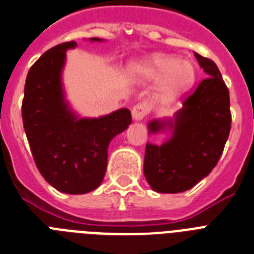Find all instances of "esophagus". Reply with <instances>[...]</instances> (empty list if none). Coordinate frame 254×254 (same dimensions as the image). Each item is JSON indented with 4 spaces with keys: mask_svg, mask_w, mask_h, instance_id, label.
I'll return each instance as SVG.
<instances>
[{
    "mask_svg": "<svg viewBox=\"0 0 254 254\" xmlns=\"http://www.w3.org/2000/svg\"><path fill=\"white\" fill-rule=\"evenodd\" d=\"M148 113V106L146 104H137L132 108V118L133 121H141Z\"/></svg>",
    "mask_w": 254,
    "mask_h": 254,
    "instance_id": "esophagus-1",
    "label": "esophagus"
}]
</instances>
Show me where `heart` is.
Returning a JSON list of instances; mask_svg holds the SVG:
<instances>
[{"instance_id": "heart-1", "label": "heart", "mask_w": 254, "mask_h": 254, "mask_svg": "<svg viewBox=\"0 0 254 254\" xmlns=\"http://www.w3.org/2000/svg\"><path fill=\"white\" fill-rule=\"evenodd\" d=\"M131 71L144 80H157L156 96L162 101L180 97L196 81L194 64L171 54L156 53L145 57L132 64Z\"/></svg>"}]
</instances>
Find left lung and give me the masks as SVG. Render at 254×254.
<instances>
[{
    "mask_svg": "<svg viewBox=\"0 0 254 254\" xmlns=\"http://www.w3.org/2000/svg\"><path fill=\"white\" fill-rule=\"evenodd\" d=\"M206 79L174 118L148 123L150 133L170 132L161 145L146 142L144 175L153 190L179 193L207 177L221 158L231 128L230 94L217 64L194 53Z\"/></svg>",
    "mask_w": 254,
    "mask_h": 254,
    "instance_id": "1",
    "label": "left lung"
}]
</instances>
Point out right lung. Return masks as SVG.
Here are the masks:
<instances>
[{
  "instance_id": "obj_1",
  "label": "right lung",
  "mask_w": 254,
  "mask_h": 254,
  "mask_svg": "<svg viewBox=\"0 0 254 254\" xmlns=\"http://www.w3.org/2000/svg\"><path fill=\"white\" fill-rule=\"evenodd\" d=\"M92 43L104 41L98 37ZM75 41L56 45L29 68L24 85L22 118L40 174L56 190L88 193L102 183L108 146L132 122L128 109L98 118H81L64 96L62 72Z\"/></svg>"
}]
</instances>
